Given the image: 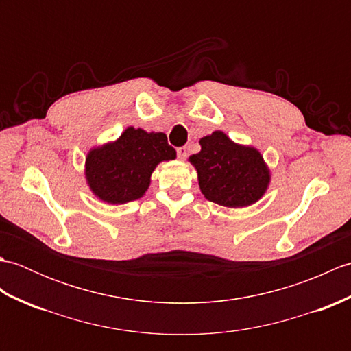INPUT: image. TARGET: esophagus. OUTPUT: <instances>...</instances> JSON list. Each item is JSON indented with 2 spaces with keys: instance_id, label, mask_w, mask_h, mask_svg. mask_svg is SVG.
<instances>
[{
  "instance_id": "esophagus-1",
  "label": "esophagus",
  "mask_w": 351,
  "mask_h": 351,
  "mask_svg": "<svg viewBox=\"0 0 351 351\" xmlns=\"http://www.w3.org/2000/svg\"><path fill=\"white\" fill-rule=\"evenodd\" d=\"M176 154H178V158L185 160V158H187V147H185V146L178 147L176 149Z\"/></svg>"
}]
</instances>
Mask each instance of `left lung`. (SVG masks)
Wrapping results in <instances>:
<instances>
[{
    "mask_svg": "<svg viewBox=\"0 0 351 351\" xmlns=\"http://www.w3.org/2000/svg\"><path fill=\"white\" fill-rule=\"evenodd\" d=\"M199 154L190 156L197 170L199 187L210 202L243 208L263 197L270 170L255 147L234 143L225 132L200 138Z\"/></svg>",
    "mask_w": 351,
    "mask_h": 351,
    "instance_id": "8db88e82",
    "label": "left lung"
}]
</instances>
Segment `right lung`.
Segmentation results:
<instances>
[{"instance_id": "right-lung-1", "label": "right lung", "mask_w": 351, "mask_h": 351, "mask_svg": "<svg viewBox=\"0 0 351 351\" xmlns=\"http://www.w3.org/2000/svg\"><path fill=\"white\" fill-rule=\"evenodd\" d=\"M176 158L166 134L126 128L114 143L95 147L86 158L90 190L107 204H126L145 195L156 164Z\"/></svg>"}]
</instances>
